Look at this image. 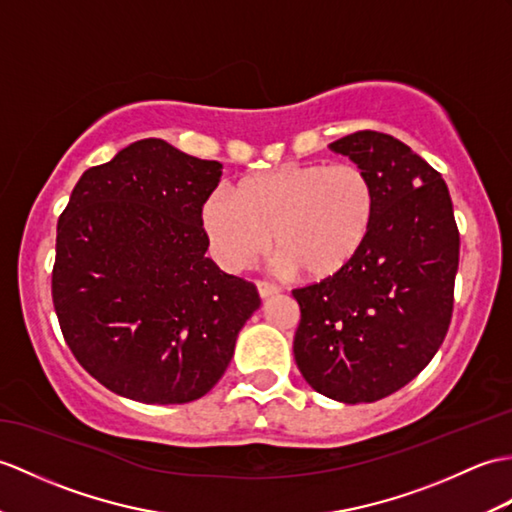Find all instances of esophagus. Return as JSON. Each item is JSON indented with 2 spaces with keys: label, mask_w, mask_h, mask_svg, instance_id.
<instances>
[{
  "label": "esophagus",
  "mask_w": 512,
  "mask_h": 512,
  "mask_svg": "<svg viewBox=\"0 0 512 512\" xmlns=\"http://www.w3.org/2000/svg\"><path fill=\"white\" fill-rule=\"evenodd\" d=\"M257 292L261 299H268V296H275L279 294V288L275 283H268V281H257Z\"/></svg>",
  "instance_id": "obj_1"
}]
</instances>
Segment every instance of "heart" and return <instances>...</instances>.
<instances>
[{
  "instance_id": "obj_1",
  "label": "heart",
  "mask_w": 512,
  "mask_h": 512,
  "mask_svg": "<svg viewBox=\"0 0 512 512\" xmlns=\"http://www.w3.org/2000/svg\"><path fill=\"white\" fill-rule=\"evenodd\" d=\"M377 192L355 163H305L216 187L202 205L213 257L242 270L275 240L279 268L325 281L351 268L371 237Z\"/></svg>"
}]
</instances>
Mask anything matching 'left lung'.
Wrapping results in <instances>:
<instances>
[{
	"instance_id": "8db88e82",
	"label": "left lung",
	"mask_w": 512,
	"mask_h": 512,
	"mask_svg": "<svg viewBox=\"0 0 512 512\" xmlns=\"http://www.w3.org/2000/svg\"><path fill=\"white\" fill-rule=\"evenodd\" d=\"M331 150L371 176L377 216L351 268L292 290L294 360L320 395L373 403L412 382L443 344L460 235L443 176L403 141L360 130Z\"/></svg>"
}]
</instances>
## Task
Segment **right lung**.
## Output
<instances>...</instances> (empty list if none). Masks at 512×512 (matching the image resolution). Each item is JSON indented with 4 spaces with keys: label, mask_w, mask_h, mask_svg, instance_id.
Listing matches in <instances>:
<instances>
[{
    "label": "right lung",
    "mask_w": 512,
    "mask_h": 512,
    "mask_svg": "<svg viewBox=\"0 0 512 512\" xmlns=\"http://www.w3.org/2000/svg\"><path fill=\"white\" fill-rule=\"evenodd\" d=\"M222 163L141 139L80 176L56 229L52 299L67 347L115 395L189 403L220 382L259 310L207 253Z\"/></svg>",
    "instance_id": "right-lung-1"
}]
</instances>
